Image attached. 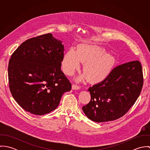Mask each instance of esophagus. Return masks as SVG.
I'll list each match as a JSON object with an SVG mask.
<instances>
[{"label":"esophagus","instance_id":"esophagus-1","mask_svg":"<svg viewBox=\"0 0 150 150\" xmlns=\"http://www.w3.org/2000/svg\"><path fill=\"white\" fill-rule=\"evenodd\" d=\"M80 88H81V86L77 85L76 84H73L72 85V89H80Z\"/></svg>","mask_w":150,"mask_h":150}]
</instances>
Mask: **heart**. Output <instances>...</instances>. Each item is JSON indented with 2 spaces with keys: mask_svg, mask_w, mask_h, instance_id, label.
I'll use <instances>...</instances> for the list:
<instances>
[{
  "mask_svg": "<svg viewBox=\"0 0 150 150\" xmlns=\"http://www.w3.org/2000/svg\"><path fill=\"white\" fill-rule=\"evenodd\" d=\"M84 62L83 69L85 72L81 79L97 82L105 79L115 63L114 58L105 50L96 45L82 44L77 46L76 51L69 49L64 54L62 67L64 73L72 76Z\"/></svg>",
  "mask_w": 150,
  "mask_h": 150,
  "instance_id": "obj_1",
  "label": "heart"
}]
</instances>
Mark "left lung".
Returning a JSON list of instances; mask_svg holds the SVG:
<instances>
[{
  "label": "left lung",
  "mask_w": 150,
  "mask_h": 150,
  "mask_svg": "<svg viewBox=\"0 0 150 150\" xmlns=\"http://www.w3.org/2000/svg\"><path fill=\"white\" fill-rule=\"evenodd\" d=\"M143 85L142 66L139 61L119 65L103 81L89 88L91 100L83 110L96 122L117 120L134 104Z\"/></svg>",
  "instance_id": "8db88e82"
}]
</instances>
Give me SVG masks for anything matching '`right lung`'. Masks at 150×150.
Instances as JSON below:
<instances>
[{"label":"right lung","instance_id":"1","mask_svg":"<svg viewBox=\"0 0 150 150\" xmlns=\"http://www.w3.org/2000/svg\"><path fill=\"white\" fill-rule=\"evenodd\" d=\"M62 42L47 33L26 40L16 49L8 66L9 88L18 104L42 115L55 110L71 84L61 69Z\"/></svg>","mask_w":150,"mask_h":150}]
</instances>
